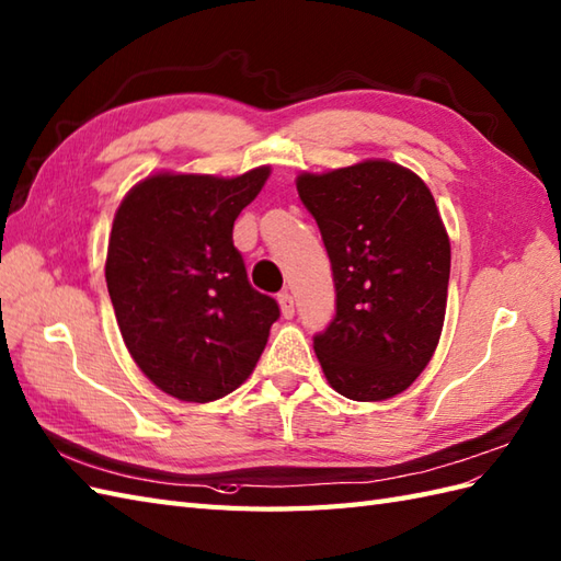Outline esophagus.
I'll return each mask as SVG.
<instances>
[{
    "label": "esophagus",
    "instance_id": "1",
    "mask_svg": "<svg viewBox=\"0 0 561 561\" xmlns=\"http://www.w3.org/2000/svg\"><path fill=\"white\" fill-rule=\"evenodd\" d=\"M277 301H279V308H282V316L291 318L294 316V296L289 291H282L277 296Z\"/></svg>",
    "mask_w": 561,
    "mask_h": 561
}]
</instances>
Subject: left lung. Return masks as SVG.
I'll use <instances>...</instances> for the list:
<instances>
[{"label": "left lung", "instance_id": "left-lung-1", "mask_svg": "<svg viewBox=\"0 0 561 561\" xmlns=\"http://www.w3.org/2000/svg\"><path fill=\"white\" fill-rule=\"evenodd\" d=\"M332 263L336 312L312 336L346 399L403 392L435 354L447 310L449 239L433 193L409 169L368 160L296 181Z\"/></svg>", "mask_w": 561, "mask_h": 561}]
</instances>
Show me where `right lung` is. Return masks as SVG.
I'll use <instances>...</instances> for the list:
<instances>
[{
    "label": "right lung",
    "instance_id": "add662e5",
    "mask_svg": "<svg viewBox=\"0 0 561 561\" xmlns=\"http://www.w3.org/2000/svg\"><path fill=\"white\" fill-rule=\"evenodd\" d=\"M270 176L158 174L114 215L107 289L128 354L162 392L215 401L255 368L279 306L255 291L233 221Z\"/></svg>",
    "mask_w": 561,
    "mask_h": 561
}]
</instances>
